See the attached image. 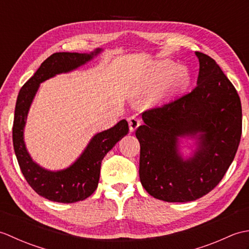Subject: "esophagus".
Listing matches in <instances>:
<instances>
[{
    "label": "esophagus",
    "instance_id": "esophagus-1",
    "mask_svg": "<svg viewBox=\"0 0 249 249\" xmlns=\"http://www.w3.org/2000/svg\"><path fill=\"white\" fill-rule=\"evenodd\" d=\"M128 124H129L130 133H134V131L137 129V127L140 125V120L137 118V116L133 115L128 119Z\"/></svg>",
    "mask_w": 249,
    "mask_h": 249
}]
</instances>
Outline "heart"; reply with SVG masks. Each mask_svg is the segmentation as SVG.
<instances>
[{
	"mask_svg": "<svg viewBox=\"0 0 249 249\" xmlns=\"http://www.w3.org/2000/svg\"><path fill=\"white\" fill-rule=\"evenodd\" d=\"M149 82L157 84L162 82L166 89H176L188 82V71L185 67L176 65L169 60H160L153 63L147 71Z\"/></svg>",
	"mask_w": 249,
	"mask_h": 249,
	"instance_id": "1",
	"label": "heart"
}]
</instances>
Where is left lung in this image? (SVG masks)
I'll return each mask as SVG.
<instances>
[{
    "instance_id": "8db88e82",
    "label": "left lung",
    "mask_w": 249,
    "mask_h": 249,
    "mask_svg": "<svg viewBox=\"0 0 249 249\" xmlns=\"http://www.w3.org/2000/svg\"><path fill=\"white\" fill-rule=\"evenodd\" d=\"M199 77L192 92L142 112L136 129L139 176L153 197L187 202L209 194L233 161L242 136V106L233 84L212 57L196 52ZM200 133L195 156L183 161L177 137Z\"/></svg>"
}]
</instances>
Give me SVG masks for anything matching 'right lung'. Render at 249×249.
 <instances>
[{
	"label": "right lung",
	"mask_w": 249,
	"mask_h": 249,
	"mask_svg": "<svg viewBox=\"0 0 249 249\" xmlns=\"http://www.w3.org/2000/svg\"><path fill=\"white\" fill-rule=\"evenodd\" d=\"M92 53L57 52L41 63L40 67L21 88L15 108L13 142L19 167L30 186L41 197L62 203H72L89 197L97 188L100 165L105 155L122 137L128 134V123L120 121L112 128L99 133L89 142L86 151L70 168L51 172L40 168L32 160L23 141V127L26 115L39 83L56 73L67 72L83 65L96 55Z\"/></svg>",
	"instance_id": "1"
}]
</instances>
